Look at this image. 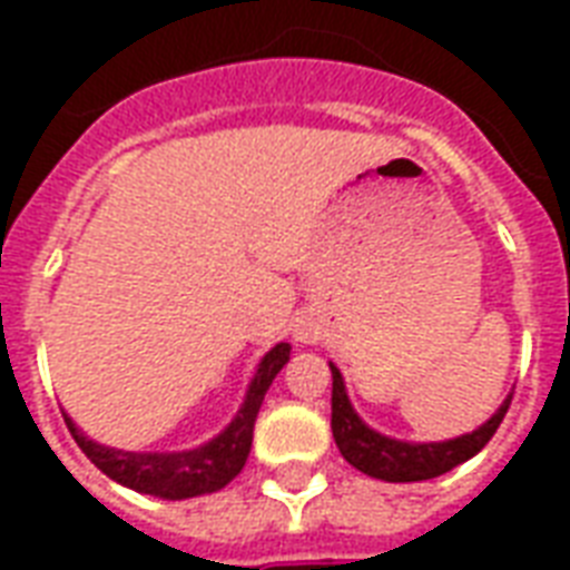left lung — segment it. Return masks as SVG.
Wrapping results in <instances>:
<instances>
[{"label": "left lung", "instance_id": "8db88e82", "mask_svg": "<svg viewBox=\"0 0 570 570\" xmlns=\"http://www.w3.org/2000/svg\"><path fill=\"white\" fill-rule=\"evenodd\" d=\"M333 370V436L338 452L347 464L357 466L366 476L384 479V482H421V479H433L449 473L452 466L464 464L466 458L485 449V442L494 436V430L501 428L503 415L510 409L513 394L507 396L501 409L491 415L485 424L466 436L449 442H400L387 440L382 433L370 430L357 419V412L351 409V400L345 394V382L342 372Z\"/></svg>", "mask_w": 570, "mask_h": 570}]
</instances>
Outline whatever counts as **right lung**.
Returning <instances> with one entry per match:
<instances>
[{
	"mask_svg": "<svg viewBox=\"0 0 570 570\" xmlns=\"http://www.w3.org/2000/svg\"><path fill=\"white\" fill-rule=\"evenodd\" d=\"M289 360V345L281 342L262 357L259 370L249 382L247 400L235 415V421L207 445L191 449V452L174 454H142V452H121V449H106L100 442L88 440L72 421L67 419V428L72 440L79 442V449L97 470H104L106 476L116 479L121 485H128L142 494L167 498V501H183V498H198L210 494L228 485L232 479L247 464L249 445H253V424L259 415L265 391L272 387L274 375L284 370Z\"/></svg>",
	"mask_w": 570,
	"mask_h": 570,
	"instance_id": "right-lung-1",
	"label": "right lung"
}]
</instances>
